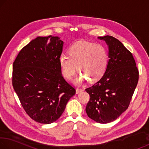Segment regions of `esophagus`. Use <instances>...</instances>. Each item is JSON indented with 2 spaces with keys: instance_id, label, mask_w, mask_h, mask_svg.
I'll use <instances>...</instances> for the list:
<instances>
[{
  "instance_id": "esophagus-1",
  "label": "esophagus",
  "mask_w": 149,
  "mask_h": 149,
  "mask_svg": "<svg viewBox=\"0 0 149 149\" xmlns=\"http://www.w3.org/2000/svg\"><path fill=\"white\" fill-rule=\"evenodd\" d=\"M83 90L82 89H79V88H77V89H76V93L77 94V93H81V91H83Z\"/></svg>"
}]
</instances>
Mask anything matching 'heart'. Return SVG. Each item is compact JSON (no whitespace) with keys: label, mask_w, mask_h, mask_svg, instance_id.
Here are the masks:
<instances>
[{"label":"heart","mask_w":149,"mask_h":149,"mask_svg":"<svg viewBox=\"0 0 149 149\" xmlns=\"http://www.w3.org/2000/svg\"><path fill=\"white\" fill-rule=\"evenodd\" d=\"M68 55L62 54L58 61L63 75L70 79L76 72L81 74L74 82L82 84L87 79L90 82L99 80L107 69L109 56L106 48L100 44L79 41L68 49Z\"/></svg>","instance_id":"b5f03b06"}]
</instances>
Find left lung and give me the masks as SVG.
I'll list each match as a JSON object with an SVG mask.
<instances>
[{
    "mask_svg": "<svg viewBox=\"0 0 149 149\" xmlns=\"http://www.w3.org/2000/svg\"><path fill=\"white\" fill-rule=\"evenodd\" d=\"M109 49V62L104 74L91 87L85 111L100 123L113 122L129 107L139 80V71L132 53L112 36L99 37Z\"/></svg>",
    "mask_w": 149,
    "mask_h": 149,
    "instance_id": "obj_1",
    "label": "left lung"
}]
</instances>
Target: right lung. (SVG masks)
Listing matches in <instances>:
<instances>
[{"instance_id": "1", "label": "right lung", "mask_w": 149, "mask_h": 149, "mask_svg": "<svg viewBox=\"0 0 149 149\" xmlns=\"http://www.w3.org/2000/svg\"><path fill=\"white\" fill-rule=\"evenodd\" d=\"M63 44L58 37H37L20 50L13 63L14 89L24 110L37 122L56 121L75 94L62 75L58 59Z\"/></svg>"}]
</instances>
